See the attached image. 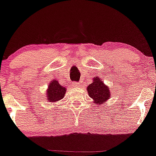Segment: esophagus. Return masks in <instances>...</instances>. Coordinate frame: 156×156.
<instances>
[{
  "mask_svg": "<svg viewBox=\"0 0 156 156\" xmlns=\"http://www.w3.org/2000/svg\"><path fill=\"white\" fill-rule=\"evenodd\" d=\"M72 85H73L74 87H80V83H78V82H73Z\"/></svg>",
  "mask_w": 156,
  "mask_h": 156,
  "instance_id": "1",
  "label": "esophagus"
}]
</instances>
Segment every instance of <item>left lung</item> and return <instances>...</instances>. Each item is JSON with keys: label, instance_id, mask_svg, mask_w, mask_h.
Wrapping results in <instances>:
<instances>
[{"label": "left lung", "instance_id": "left-lung-1", "mask_svg": "<svg viewBox=\"0 0 156 156\" xmlns=\"http://www.w3.org/2000/svg\"><path fill=\"white\" fill-rule=\"evenodd\" d=\"M88 94L91 98L94 100L95 104L101 105L104 102L107 101L110 98L111 93L108 86H106L101 80L98 77L93 78V82L87 87Z\"/></svg>", "mask_w": 156, "mask_h": 156}]
</instances>
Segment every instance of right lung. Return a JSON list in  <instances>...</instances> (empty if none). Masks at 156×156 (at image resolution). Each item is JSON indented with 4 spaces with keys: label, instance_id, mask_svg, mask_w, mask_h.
<instances>
[{
    "label": "right lung",
    "instance_id": "1",
    "mask_svg": "<svg viewBox=\"0 0 156 156\" xmlns=\"http://www.w3.org/2000/svg\"><path fill=\"white\" fill-rule=\"evenodd\" d=\"M66 89L62 87L57 80H52L47 89L48 101L55 103L62 100L65 95Z\"/></svg>",
    "mask_w": 156,
    "mask_h": 156
}]
</instances>
